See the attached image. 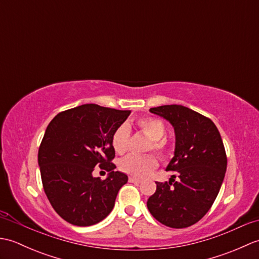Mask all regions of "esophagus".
<instances>
[{"mask_svg":"<svg viewBox=\"0 0 259 259\" xmlns=\"http://www.w3.org/2000/svg\"><path fill=\"white\" fill-rule=\"evenodd\" d=\"M129 181H130V183H134V184H140L141 183V180L139 178H136V177H130Z\"/></svg>","mask_w":259,"mask_h":259,"instance_id":"esophagus-1","label":"esophagus"}]
</instances>
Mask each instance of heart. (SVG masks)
<instances>
[{"label": "heart", "instance_id": "heart-1", "mask_svg": "<svg viewBox=\"0 0 259 259\" xmlns=\"http://www.w3.org/2000/svg\"><path fill=\"white\" fill-rule=\"evenodd\" d=\"M137 125L140 131L144 134L148 139H149V147L148 149L157 152L159 156L164 158L169 155V145L167 140L163 138L166 134V125L163 121L157 118H141L137 121ZM130 131L125 124L119 125L117 129L113 131L111 137V145L113 150L122 155L128 147ZM158 161L155 156H136L129 155L121 159L119 163L120 169L125 174L136 176V177H146L149 175L153 169L157 167Z\"/></svg>", "mask_w": 259, "mask_h": 259}]
</instances>
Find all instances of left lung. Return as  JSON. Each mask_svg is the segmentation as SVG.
<instances>
[{"mask_svg":"<svg viewBox=\"0 0 259 259\" xmlns=\"http://www.w3.org/2000/svg\"><path fill=\"white\" fill-rule=\"evenodd\" d=\"M149 111L174 126L175 152L166 170L177 171L179 179L156 183L147 207L164 226L189 227L208 212L221 190L227 169L221 134L210 119L180 104Z\"/></svg>","mask_w":259,"mask_h":259,"instance_id":"1","label":"left lung"}]
</instances>
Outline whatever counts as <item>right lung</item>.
<instances>
[{"label": "right lung", "mask_w": 259, "mask_h": 259, "mask_svg": "<svg viewBox=\"0 0 259 259\" xmlns=\"http://www.w3.org/2000/svg\"><path fill=\"white\" fill-rule=\"evenodd\" d=\"M130 110L82 104L60 112L49 123L37 161L43 188L53 209L75 226H91L111 212L128 176L114 171L113 131ZM96 165L109 171L101 181L93 178Z\"/></svg>", "instance_id": "obj_1"}]
</instances>
